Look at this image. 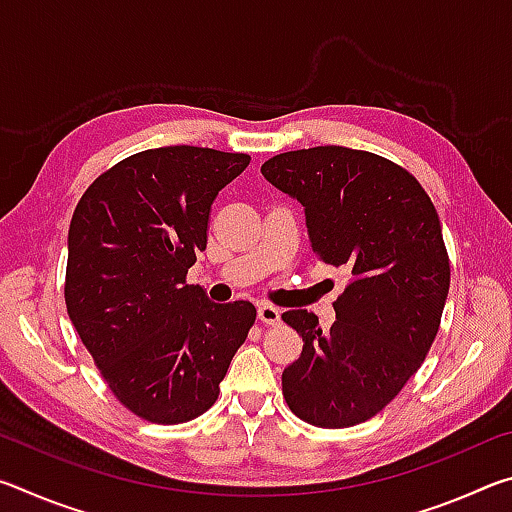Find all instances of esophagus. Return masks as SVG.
Here are the masks:
<instances>
[{
	"label": "esophagus",
	"mask_w": 512,
	"mask_h": 512,
	"mask_svg": "<svg viewBox=\"0 0 512 512\" xmlns=\"http://www.w3.org/2000/svg\"><path fill=\"white\" fill-rule=\"evenodd\" d=\"M257 316L266 325H277V323H280V309H275L273 305H259Z\"/></svg>",
	"instance_id": "esophagus-1"
}]
</instances>
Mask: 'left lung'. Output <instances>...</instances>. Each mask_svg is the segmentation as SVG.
I'll return each mask as SVG.
<instances>
[{"label": "left lung", "mask_w": 512, "mask_h": 512, "mask_svg": "<svg viewBox=\"0 0 512 512\" xmlns=\"http://www.w3.org/2000/svg\"><path fill=\"white\" fill-rule=\"evenodd\" d=\"M262 173L305 207L320 262L350 273L327 332L307 309L282 314L305 343L282 372L284 400L314 427H354L402 391L438 334L449 291L438 212L409 171L368 151H289Z\"/></svg>", "instance_id": "left-lung-1"}]
</instances>
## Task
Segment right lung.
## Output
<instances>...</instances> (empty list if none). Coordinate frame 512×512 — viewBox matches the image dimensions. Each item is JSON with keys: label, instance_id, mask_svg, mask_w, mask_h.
Segmentation results:
<instances>
[{"label": "right lung", "instance_id": "add662e5", "mask_svg": "<svg viewBox=\"0 0 512 512\" xmlns=\"http://www.w3.org/2000/svg\"><path fill=\"white\" fill-rule=\"evenodd\" d=\"M248 162L185 144L135 153L94 180L69 223V320L117 400L149 422L210 409L255 323L250 302L216 305L187 284L214 198Z\"/></svg>", "mask_w": 512, "mask_h": 512}]
</instances>
